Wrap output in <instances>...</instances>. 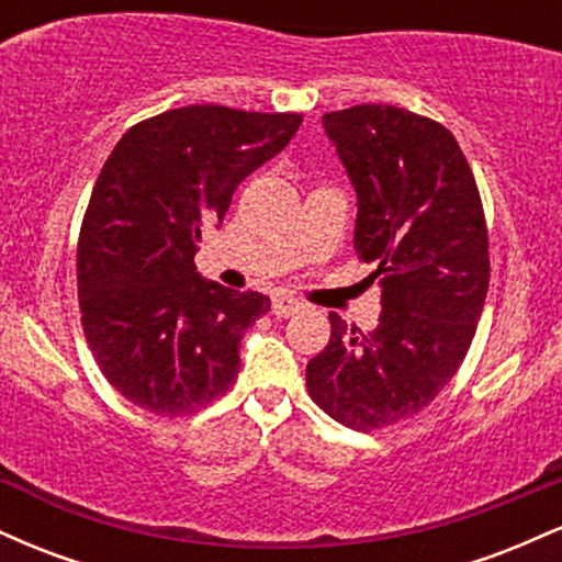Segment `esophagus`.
<instances>
[{
  "label": "esophagus",
  "instance_id": "34e87169",
  "mask_svg": "<svg viewBox=\"0 0 562 562\" xmlns=\"http://www.w3.org/2000/svg\"><path fill=\"white\" fill-rule=\"evenodd\" d=\"M303 306H306V303L293 299V295H288V293H277L272 299V312L277 314V317H290V314H299Z\"/></svg>",
  "mask_w": 562,
  "mask_h": 562
}]
</instances>
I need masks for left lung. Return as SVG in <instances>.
Returning <instances> with one entry per match:
<instances>
[{
	"instance_id": "1",
	"label": "left lung",
	"mask_w": 562,
	"mask_h": 562,
	"mask_svg": "<svg viewBox=\"0 0 562 562\" xmlns=\"http://www.w3.org/2000/svg\"><path fill=\"white\" fill-rule=\"evenodd\" d=\"M359 198L353 248L375 263L378 327L330 314V344L306 364L308 396L333 420L378 430L417 415L460 370L488 290V235L454 134L393 105L322 115Z\"/></svg>"
}]
</instances>
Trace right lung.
Instances as JSON below:
<instances>
[{"label":"right lung","instance_id":"obj_1","mask_svg":"<svg viewBox=\"0 0 562 562\" xmlns=\"http://www.w3.org/2000/svg\"><path fill=\"white\" fill-rule=\"evenodd\" d=\"M301 121L187 105L139 121L108 156L81 222L76 280L94 362L126 402L179 417L237 380V346L269 299L203 280L200 235L222 224L237 184Z\"/></svg>","mask_w":562,"mask_h":562}]
</instances>
